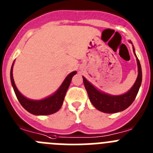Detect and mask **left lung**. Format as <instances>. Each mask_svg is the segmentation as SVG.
Listing matches in <instances>:
<instances>
[{"label":"left lung","mask_w":153,"mask_h":153,"mask_svg":"<svg viewBox=\"0 0 153 153\" xmlns=\"http://www.w3.org/2000/svg\"><path fill=\"white\" fill-rule=\"evenodd\" d=\"M131 44V41H129ZM133 53L137 58V66H138V75L134 85L126 93L120 95H111L98 90L91 83L88 81L84 76L83 82L85 85L89 99L91 104L96 109L106 114H114L120 111H123L131 105L138 94L139 89L142 83V68L140 61L135 53V49L133 46Z\"/></svg>","instance_id":"8db88e82"}]
</instances>
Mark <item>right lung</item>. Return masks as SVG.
I'll list each match as a JSON object with an SVG mask.
<instances>
[{"label": "right lung", "mask_w": 153, "mask_h": 153, "mask_svg": "<svg viewBox=\"0 0 153 153\" xmlns=\"http://www.w3.org/2000/svg\"><path fill=\"white\" fill-rule=\"evenodd\" d=\"M13 64H14V62H13L11 69H10V81H11L15 94L23 108L27 110L30 114L38 115V116L39 115H42V116L49 115V114H53L57 112L62 105L65 94L71 82V78L77 73V71H74L67 75L59 88L52 95L42 100H32L23 96L16 88L13 77Z\"/></svg>", "instance_id": "right-lung-1"}]
</instances>
